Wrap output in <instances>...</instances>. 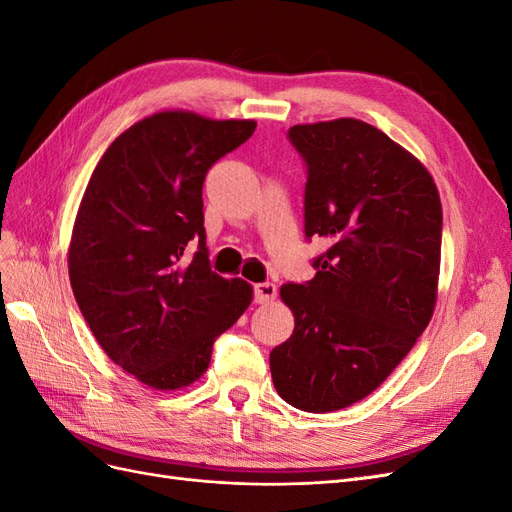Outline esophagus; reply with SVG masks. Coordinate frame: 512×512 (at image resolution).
Masks as SVG:
<instances>
[{
  "label": "esophagus",
  "instance_id": "esophagus-1",
  "mask_svg": "<svg viewBox=\"0 0 512 512\" xmlns=\"http://www.w3.org/2000/svg\"><path fill=\"white\" fill-rule=\"evenodd\" d=\"M275 297H277V288H275V284H271V282H262V284H256V286H254V301H256V303L265 305V303L275 301Z\"/></svg>",
  "mask_w": 512,
  "mask_h": 512
}]
</instances>
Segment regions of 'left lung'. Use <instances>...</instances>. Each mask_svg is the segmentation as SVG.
Returning <instances> with one entry per match:
<instances>
[{
	"label": "left lung",
	"instance_id": "left-lung-1",
	"mask_svg": "<svg viewBox=\"0 0 512 512\" xmlns=\"http://www.w3.org/2000/svg\"><path fill=\"white\" fill-rule=\"evenodd\" d=\"M305 235L329 241L314 280L284 284L294 331L271 352L275 391L305 412L361 401L393 374L438 301L442 203L425 164L352 117L299 123Z\"/></svg>",
	"mask_w": 512,
	"mask_h": 512
}]
</instances>
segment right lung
<instances>
[{"label": "right lung", "mask_w": 512, "mask_h": 512, "mask_svg": "<svg viewBox=\"0 0 512 512\" xmlns=\"http://www.w3.org/2000/svg\"><path fill=\"white\" fill-rule=\"evenodd\" d=\"M254 130V119L153 113L115 138L87 183L68 245L74 299L108 359L149 389L194 384L213 339L252 303L245 280L209 269L203 181Z\"/></svg>", "instance_id": "add662e5"}]
</instances>
